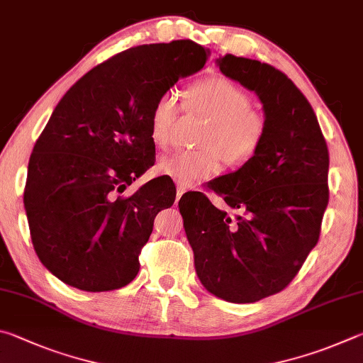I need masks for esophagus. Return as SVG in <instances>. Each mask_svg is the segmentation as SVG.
Masks as SVG:
<instances>
[{"label":"esophagus","instance_id":"34e87169","mask_svg":"<svg viewBox=\"0 0 363 363\" xmlns=\"http://www.w3.org/2000/svg\"><path fill=\"white\" fill-rule=\"evenodd\" d=\"M185 193H186V188H185V186H182V185H178V186H177V201L180 199L182 196L185 194Z\"/></svg>","mask_w":363,"mask_h":363}]
</instances>
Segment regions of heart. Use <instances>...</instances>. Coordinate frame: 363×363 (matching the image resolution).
<instances>
[{
    "instance_id": "b5f03b06",
    "label": "heart",
    "mask_w": 363,
    "mask_h": 363,
    "mask_svg": "<svg viewBox=\"0 0 363 363\" xmlns=\"http://www.w3.org/2000/svg\"><path fill=\"white\" fill-rule=\"evenodd\" d=\"M185 105L211 118L202 132L201 150L178 151L157 162L159 174L182 186H191L228 165H242L257 155L266 135V119L250 108V95L233 81L213 76L194 82L185 91ZM178 114L177 97L164 92L150 113V137L159 148L170 143Z\"/></svg>"
}]
</instances>
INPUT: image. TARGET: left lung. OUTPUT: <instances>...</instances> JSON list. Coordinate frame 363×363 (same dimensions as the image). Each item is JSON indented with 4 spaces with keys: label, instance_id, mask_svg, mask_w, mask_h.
Returning a JSON list of instances; mask_svg holds the SVG:
<instances>
[{
    "label": "left lung",
    "instance_id": "1",
    "mask_svg": "<svg viewBox=\"0 0 363 363\" xmlns=\"http://www.w3.org/2000/svg\"><path fill=\"white\" fill-rule=\"evenodd\" d=\"M217 67L257 94L266 135L249 162L212 185L234 215L202 193L183 194L178 208L206 290L255 303L287 287L319 240L328 150L313 106L282 72L231 54Z\"/></svg>",
    "mask_w": 363,
    "mask_h": 363
}]
</instances>
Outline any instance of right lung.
I'll return each mask as SVG.
<instances>
[{
  "label": "right lung",
  "instance_id": "obj_1",
  "mask_svg": "<svg viewBox=\"0 0 363 363\" xmlns=\"http://www.w3.org/2000/svg\"><path fill=\"white\" fill-rule=\"evenodd\" d=\"M189 40L143 44L100 63L68 89L31 152L23 204L40 262L84 291L124 287L140 269L169 180L121 196L155 164L150 113L159 95L204 68Z\"/></svg>",
  "mask_w": 363,
  "mask_h": 363
}]
</instances>
